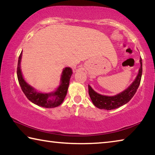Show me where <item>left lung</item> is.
<instances>
[{
  "label": "left lung",
  "instance_id": "1",
  "mask_svg": "<svg viewBox=\"0 0 155 155\" xmlns=\"http://www.w3.org/2000/svg\"><path fill=\"white\" fill-rule=\"evenodd\" d=\"M140 68L139 70L137 76L134 81L130 84L128 87L122 92L114 96H105L97 93L90 85H88L89 95L94 105L101 109L112 110L119 108L127 104L137 91L140 86L141 75H142V59L140 58Z\"/></svg>",
  "mask_w": 155,
  "mask_h": 155
}]
</instances>
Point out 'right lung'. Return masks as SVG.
Here are the masks:
<instances>
[{
	"label": "right lung",
	"mask_w": 155,
	"mask_h": 155,
	"mask_svg": "<svg viewBox=\"0 0 155 155\" xmlns=\"http://www.w3.org/2000/svg\"><path fill=\"white\" fill-rule=\"evenodd\" d=\"M22 56V51L18 58L17 76L20 87L27 98L33 103L44 108H54L61 104L67 94L70 78L73 74L72 68L66 67L63 69L59 85L55 90L49 93H42L29 85L23 77L20 65Z\"/></svg>",
	"instance_id": "1"
}]
</instances>
